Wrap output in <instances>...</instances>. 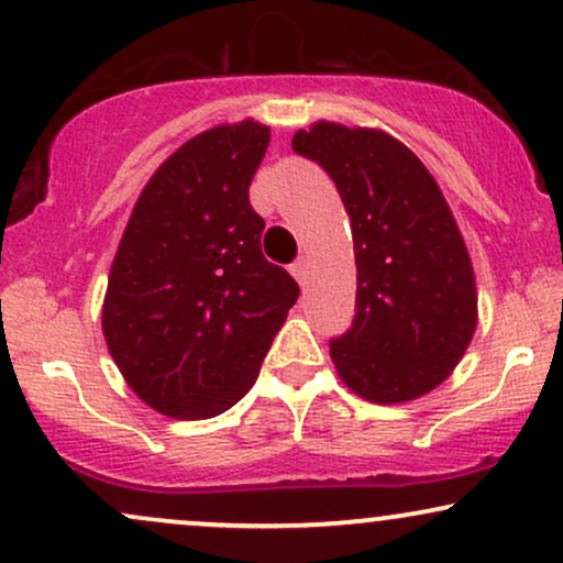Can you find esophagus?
<instances>
[{"label": "esophagus", "mask_w": 563, "mask_h": 563, "mask_svg": "<svg viewBox=\"0 0 563 563\" xmlns=\"http://www.w3.org/2000/svg\"><path fill=\"white\" fill-rule=\"evenodd\" d=\"M290 275H294L301 286H307V260H303V256L290 264Z\"/></svg>", "instance_id": "obj_1"}]
</instances>
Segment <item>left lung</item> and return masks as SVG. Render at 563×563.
<instances>
[{
	"label": "left lung",
	"instance_id": "8db88e82",
	"mask_svg": "<svg viewBox=\"0 0 563 563\" xmlns=\"http://www.w3.org/2000/svg\"><path fill=\"white\" fill-rule=\"evenodd\" d=\"M294 153L331 174L352 219L357 299L331 357L352 391L407 402L450 376L476 328L474 269L429 169L389 134L320 121Z\"/></svg>",
	"mask_w": 563,
	"mask_h": 563
}]
</instances>
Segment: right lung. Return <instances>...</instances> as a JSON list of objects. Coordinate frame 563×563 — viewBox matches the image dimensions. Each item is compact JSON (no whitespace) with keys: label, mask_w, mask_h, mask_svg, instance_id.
Listing matches in <instances>:
<instances>
[{"label":"right lung","mask_w":563,"mask_h":563,"mask_svg":"<svg viewBox=\"0 0 563 563\" xmlns=\"http://www.w3.org/2000/svg\"><path fill=\"white\" fill-rule=\"evenodd\" d=\"M267 145L256 121L185 142L121 238L102 331L126 384L164 416L230 410L299 299V283L262 256L264 219L249 200Z\"/></svg>","instance_id":"add662e5"}]
</instances>
